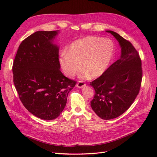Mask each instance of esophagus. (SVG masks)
Here are the masks:
<instances>
[{
  "label": "esophagus",
  "mask_w": 157,
  "mask_h": 157,
  "mask_svg": "<svg viewBox=\"0 0 157 157\" xmlns=\"http://www.w3.org/2000/svg\"><path fill=\"white\" fill-rule=\"evenodd\" d=\"M86 86V84H85L83 81H78V83L76 84V86H77L78 88H82Z\"/></svg>",
  "instance_id": "esophagus-1"
}]
</instances>
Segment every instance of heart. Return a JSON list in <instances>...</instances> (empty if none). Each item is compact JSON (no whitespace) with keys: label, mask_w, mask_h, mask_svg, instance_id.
<instances>
[{"label":"heart","mask_w":157,"mask_h":157,"mask_svg":"<svg viewBox=\"0 0 157 157\" xmlns=\"http://www.w3.org/2000/svg\"><path fill=\"white\" fill-rule=\"evenodd\" d=\"M115 46L109 39L96 36H86L71 44L69 52L60 55L59 63L63 73L73 77L80 68L83 75L96 78L105 73L113 58Z\"/></svg>","instance_id":"obj_1"}]
</instances>
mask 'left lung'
I'll list each match as a JSON object with an SVG mask.
<instances>
[{
  "label": "left lung",
  "instance_id": "obj_1",
  "mask_svg": "<svg viewBox=\"0 0 157 157\" xmlns=\"http://www.w3.org/2000/svg\"><path fill=\"white\" fill-rule=\"evenodd\" d=\"M106 32L118 41L121 54L105 73L90 82L95 90L90 105L101 119L111 120L124 113L134 101L141 86L142 69L140 56L130 42L113 31Z\"/></svg>",
  "mask_w": 157,
  "mask_h": 157
}]
</instances>
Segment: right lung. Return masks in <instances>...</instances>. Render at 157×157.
Segmentation results:
<instances>
[{"label": "right lung", "instance_id": "1", "mask_svg": "<svg viewBox=\"0 0 157 157\" xmlns=\"http://www.w3.org/2000/svg\"><path fill=\"white\" fill-rule=\"evenodd\" d=\"M59 31H36L23 40L13 63V83L23 105L42 120L58 117L76 82L61 72Z\"/></svg>", "mask_w": 157, "mask_h": 157}]
</instances>
